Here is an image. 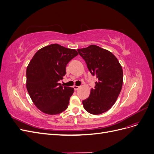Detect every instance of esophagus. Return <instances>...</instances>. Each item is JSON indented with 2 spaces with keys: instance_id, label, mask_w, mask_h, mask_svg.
<instances>
[{
  "instance_id": "1",
  "label": "esophagus",
  "mask_w": 154,
  "mask_h": 154,
  "mask_svg": "<svg viewBox=\"0 0 154 154\" xmlns=\"http://www.w3.org/2000/svg\"><path fill=\"white\" fill-rule=\"evenodd\" d=\"M80 86H76V85H74V86L73 87L74 91H77V90H78V88H80Z\"/></svg>"
}]
</instances>
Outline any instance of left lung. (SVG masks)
<instances>
[{
    "mask_svg": "<svg viewBox=\"0 0 154 154\" xmlns=\"http://www.w3.org/2000/svg\"><path fill=\"white\" fill-rule=\"evenodd\" d=\"M77 51L85 60L88 71L97 79L89 97L83 100V107L92 114L105 112L114 105L122 91V67L112 53L97 45Z\"/></svg>",
    "mask_w": 154,
    "mask_h": 154,
    "instance_id": "1",
    "label": "left lung"
}]
</instances>
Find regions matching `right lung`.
<instances>
[{"instance_id":"1","label":"right lung","mask_w":154,"mask_h":154,"mask_svg":"<svg viewBox=\"0 0 154 154\" xmlns=\"http://www.w3.org/2000/svg\"><path fill=\"white\" fill-rule=\"evenodd\" d=\"M78 54L75 49L51 44L37 51L26 71V87L35 106L44 113L55 115L66 110L74 88L59 82L66 74V66Z\"/></svg>"}]
</instances>
